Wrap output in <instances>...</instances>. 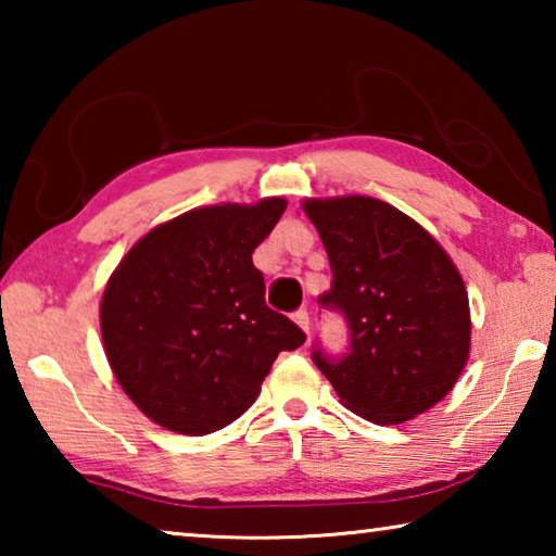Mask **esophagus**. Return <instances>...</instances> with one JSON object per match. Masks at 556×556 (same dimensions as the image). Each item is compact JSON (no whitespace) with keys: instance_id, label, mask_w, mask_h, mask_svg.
I'll return each mask as SVG.
<instances>
[{"instance_id":"esophagus-1","label":"esophagus","mask_w":556,"mask_h":556,"mask_svg":"<svg viewBox=\"0 0 556 556\" xmlns=\"http://www.w3.org/2000/svg\"><path fill=\"white\" fill-rule=\"evenodd\" d=\"M294 321L299 324L301 331H304L308 336V328H312V321H308V312L306 308H299V312L294 314Z\"/></svg>"}]
</instances>
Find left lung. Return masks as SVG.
<instances>
[{
	"instance_id": "left-lung-1",
	"label": "left lung",
	"mask_w": 556,
	"mask_h": 556,
	"mask_svg": "<svg viewBox=\"0 0 556 556\" xmlns=\"http://www.w3.org/2000/svg\"><path fill=\"white\" fill-rule=\"evenodd\" d=\"M331 262L318 299L341 312L351 343L314 363L348 409L402 425L441 402L466 368L470 312L464 279L444 248L409 215L370 195L308 199Z\"/></svg>"
}]
</instances>
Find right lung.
I'll use <instances>...</instances> for the list:
<instances>
[{
  "label": "right lung",
  "mask_w": 556,
  "mask_h": 556,
  "mask_svg": "<svg viewBox=\"0 0 556 556\" xmlns=\"http://www.w3.org/2000/svg\"><path fill=\"white\" fill-rule=\"evenodd\" d=\"M285 199L188 211L135 242L105 287L102 343L119 388L159 427L203 437L250 409L281 351L306 341L265 304L252 252Z\"/></svg>",
  "instance_id": "add662e5"
}]
</instances>
